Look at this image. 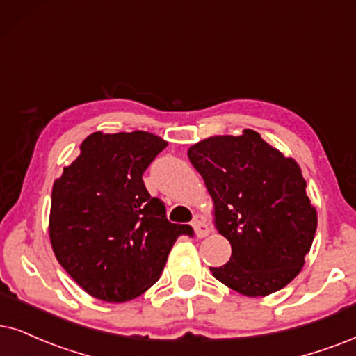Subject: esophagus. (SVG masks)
Listing matches in <instances>:
<instances>
[{
  "label": "esophagus",
  "instance_id": "1",
  "mask_svg": "<svg viewBox=\"0 0 356 356\" xmlns=\"http://www.w3.org/2000/svg\"><path fill=\"white\" fill-rule=\"evenodd\" d=\"M192 227H193V230H195L197 238H205V236H209L210 227H209V225H207L202 218H199V217L193 218Z\"/></svg>",
  "mask_w": 356,
  "mask_h": 356
}]
</instances>
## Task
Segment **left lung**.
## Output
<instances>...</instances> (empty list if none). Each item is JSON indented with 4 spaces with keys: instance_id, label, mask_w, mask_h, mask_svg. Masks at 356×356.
<instances>
[{
    "instance_id": "1",
    "label": "left lung",
    "mask_w": 356,
    "mask_h": 356,
    "mask_svg": "<svg viewBox=\"0 0 356 356\" xmlns=\"http://www.w3.org/2000/svg\"><path fill=\"white\" fill-rule=\"evenodd\" d=\"M213 202V223L232 258L211 274L248 298H264L302 269L317 230L299 164L259 133L210 136L188 147Z\"/></svg>"
}]
</instances>
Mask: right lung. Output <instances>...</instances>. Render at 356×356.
Here are the masks:
<instances>
[{
  "label": "right lung",
  "instance_id": "obj_1",
  "mask_svg": "<svg viewBox=\"0 0 356 356\" xmlns=\"http://www.w3.org/2000/svg\"><path fill=\"white\" fill-rule=\"evenodd\" d=\"M168 141L147 131L92 133L52 187L49 238L54 254L85 292L126 302L163 274L175 240L191 225L170 223L143 172Z\"/></svg>",
  "mask_w": 356,
  "mask_h": 356
}]
</instances>
